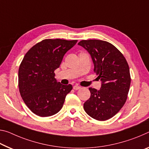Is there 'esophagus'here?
I'll return each mask as SVG.
<instances>
[{
  "label": "esophagus",
  "instance_id": "obj_1",
  "mask_svg": "<svg viewBox=\"0 0 149 149\" xmlns=\"http://www.w3.org/2000/svg\"><path fill=\"white\" fill-rule=\"evenodd\" d=\"M73 88H74V90H77V89H79L80 88H81V87H79L78 86H77V85H75V86L73 87Z\"/></svg>",
  "mask_w": 149,
  "mask_h": 149
}]
</instances>
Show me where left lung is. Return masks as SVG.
Segmentation results:
<instances>
[{
    "label": "left lung",
    "instance_id": "8db88e82",
    "mask_svg": "<svg viewBox=\"0 0 149 149\" xmlns=\"http://www.w3.org/2000/svg\"><path fill=\"white\" fill-rule=\"evenodd\" d=\"M90 54L94 72L102 82L100 90L89 87L91 96L84 104L85 111L98 121H105L119 111L128 95L131 75L125 58L116 47L100 40L80 41Z\"/></svg>",
    "mask_w": 149,
    "mask_h": 149
}]
</instances>
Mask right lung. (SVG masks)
Segmentation results:
<instances>
[{
  "mask_svg": "<svg viewBox=\"0 0 149 149\" xmlns=\"http://www.w3.org/2000/svg\"><path fill=\"white\" fill-rule=\"evenodd\" d=\"M77 42L45 39L25 54L18 70V87L24 102L38 116L49 117L60 111L72 89L71 84L57 82L54 71Z\"/></svg>",
  "mask_w": 149,
  "mask_h": 149,
  "instance_id": "1",
  "label": "right lung"
}]
</instances>
